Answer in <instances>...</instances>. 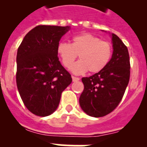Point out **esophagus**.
Segmentation results:
<instances>
[{
	"label": "esophagus",
	"instance_id": "34e87169",
	"mask_svg": "<svg viewBox=\"0 0 147 147\" xmlns=\"http://www.w3.org/2000/svg\"><path fill=\"white\" fill-rule=\"evenodd\" d=\"M72 80L74 82H76V81H78V80H80V78L79 77H72Z\"/></svg>",
	"mask_w": 147,
	"mask_h": 147
}]
</instances>
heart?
Wrapping results in <instances>:
<instances>
[{"instance_id":"heart-1","label":"heart","mask_w":147,"mask_h":147,"mask_svg":"<svg viewBox=\"0 0 147 147\" xmlns=\"http://www.w3.org/2000/svg\"><path fill=\"white\" fill-rule=\"evenodd\" d=\"M63 67L70 69L79 55L81 60L71 70L76 74L98 73L107 66L112 57L113 48L108 41L101 40L90 34H82L73 37L71 44L60 43L57 48Z\"/></svg>"}]
</instances>
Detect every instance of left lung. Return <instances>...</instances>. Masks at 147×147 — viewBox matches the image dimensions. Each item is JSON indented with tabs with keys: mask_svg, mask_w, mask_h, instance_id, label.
<instances>
[{
	"mask_svg": "<svg viewBox=\"0 0 147 147\" xmlns=\"http://www.w3.org/2000/svg\"><path fill=\"white\" fill-rule=\"evenodd\" d=\"M112 58L103 70L83 77L84 89L80 105L89 116L104 117L119 105L129 84L130 63L128 49L117 35L112 34Z\"/></svg>",
	"mask_w": 147,
	"mask_h": 147,
	"instance_id": "left-lung-1",
	"label": "left lung"
}]
</instances>
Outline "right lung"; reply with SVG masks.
I'll return each instance as SVG.
<instances>
[{
	"instance_id": "add662e5",
	"label": "right lung",
	"mask_w": 147,
	"mask_h": 147,
	"mask_svg": "<svg viewBox=\"0 0 147 147\" xmlns=\"http://www.w3.org/2000/svg\"><path fill=\"white\" fill-rule=\"evenodd\" d=\"M70 27L38 25L27 33L18 49L16 82L27 110L47 117L57 108L62 92L72 82L59 61L57 48Z\"/></svg>"
}]
</instances>
